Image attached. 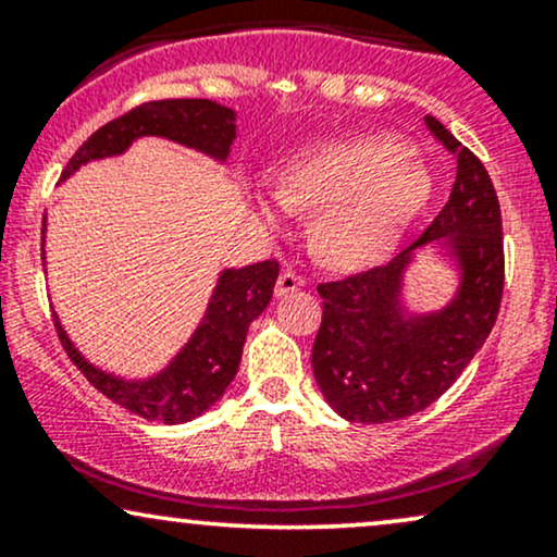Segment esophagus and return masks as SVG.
Wrapping results in <instances>:
<instances>
[{
  "instance_id": "esophagus-1",
  "label": "esophagus",
  "mask_w": 557,
  "mask_h": 557,
  "mask_svg": "<svg viewBox=\"0 0 557 557\" xmlns=\"http://www.w3.org/2000/svg\"><path fill=\"white\" fill-rule=\"evenodd\" d=\"M300 287H304V277L293 270H283L277 277V285H274V296H280V298L290 296V293L300 290Z\"/></svg>"
}]
</instances>
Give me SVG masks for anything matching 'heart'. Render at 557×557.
<instances>
[{
	"label": "heart",
	"mask_w": 557,
	"mask_h": 557,
	"mask_svg": "<svg viewBox=\"0 0 557 557\" xmlns=\"http://www.w3.org/2000/svg\"><path fill=\"white\" fill-rule=\"evenodd\" d=\"M430 196V170L406 144L361 136L330 140L293 159L261 209L270 220L322 209L317 251L337 267H367L389 251Z\"/></svg>",
	"instance_id": "1"
}]
</instances>
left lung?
<instances>
[{
	"instance_id": "left-lung-1",
	"label": "left lung",
	"mask_w": 557,
	"mask_h": 557,
	"mask_svg": "<svg viewBox=\"0 0 557 557\" xmlns=\"http://www.w3.org/2000/svg\"><path fill=\"white\" fill-rule=\"evenodd\" d=\"M456 157L450 198L413 246L387 264L319 283L322 327L311 369L324 400L343 419L385 424L424 411L474 359L495 327L505 285L500 201L474 151L424 117ZM437 242L459 261L462 285L445 310L403 318L401 270L413 247Z\"/></svg>"
}]
</instances>
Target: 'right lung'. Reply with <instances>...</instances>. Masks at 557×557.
I'll return each instance as SVG.
<instances>
[{"instance_id": "obj_1", "label": "right lung", "mask_w": 557, "mask_h": 557, "mask_svg": "<svg viewBox=\"0 0 557 557\" xmlns=\"http://www.w3.org/2000/svg\"><path fill=\"white\" fill-rule=\"evenodd\" d=\"M140 136L170 138L175 144L225 162L230 146L235 140V112L209 99L146 101L136 110L125 112L123 117L101 125L94 136L83 140L81 149L62 170V181L91 159L123 154L127 146ZM44 230H47V222H44L41 235ZM277 274V259L222 272L212 300H209L207 314H203L194 337L185 343V348L172 359L170 367L151 380L131 382L123 376L101 372L75 350V345L62 330L60 319L54 322V327L70 361L81 369L83 376L99 393L149 421L183 424V421L201 417L207 408H212L233 382L235 372H238L248 324L272 300Z\"/></svg>"}]
</instances>
